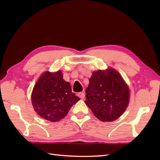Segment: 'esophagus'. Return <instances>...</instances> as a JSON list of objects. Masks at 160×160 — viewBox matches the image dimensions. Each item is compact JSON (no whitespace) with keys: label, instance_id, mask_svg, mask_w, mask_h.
<instances>
[{"label":"esophagus","instance_id":"1","mask_svg":"<svg viewBox=\"0 0 160 160\" xmlns=\"http://www.w3.org/2000/svg\"><path fill=\"white\" fill-rule=\"evenodd\" d=\"M78 97L81 99H83L85 98V93L84 92H80L78 93Z\"/></svg>","mask_w":160,"mask_h":160}]
</instances>
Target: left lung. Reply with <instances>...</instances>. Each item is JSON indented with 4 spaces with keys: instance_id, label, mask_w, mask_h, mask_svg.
Instances as JSON below:
<instances>
[{
    "instance_id": "1",
    "label": "left lung",
    "mask_w": 160,
    "mask_h": 160,
    "mask_svg": "<svg viewBox=\"0 0 160 160\" xmlns=\"http://www.w3.org/2000/svg\"><path fill=\"white\" fill-rule=\"evenodd\" d=\"M85 93V104L101 122L118 119L129 104L128 86L113 69L94 71Z\"/></svg>"
}]
</instances>
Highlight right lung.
Instances as JSON below:
<instances>
[{
    "label": "right lung",
    "instance_id": "1",
    "mask_svg": "<svg viewBox=\"0 0 160 160\" xmlns=\"http://www.w3.org/2000/svg\"><path fill=\"white\" fill-rule=\"evenodd\" d=\"M79 99L71 91L70 83L62 78L61 71H46L42 74L31 94L32 104L37 113L51 122L64 118Z\"/></svg>",
    "mask_w": 160,
    "mask_h": 160
}]
</instances>
